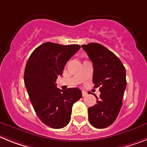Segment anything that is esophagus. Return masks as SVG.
<instances>
[{
    "label": "esophagus",
    "mask_w": 147,
    "mask_h": 147,
    "mask_svg": "<svg viewBox=\"0 0 147 147\" xmlns=\"http://www.w3.org/2000/svg\"><path fill=\"white\" fill-rule=\"evenodd\" d=\"M87 95V92H85V91H82V95L83 96H86V95Z\"/></svg>",
    "instance_id": "1"
}]
</instances>
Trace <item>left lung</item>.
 <instances>
[{"label":"left lung","instance_id":"8db88e82","mask_svg":"<svg viewBox=\"0 0 147 147\" xmlns=\"http://www.w3.org/2000/svg\"><path fill=\"white\" fill-rule=\"evenodd\" d=\"M93 64L94 87L100 86V98L88 109L89 123L98 129L110 126L118 117L127 86L126 69L121 60L101 44L82 45Z\"/></svg>","mask_w":147,"mask_h":147}]
</instances>
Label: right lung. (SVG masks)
Returning <instances> with one entry per match:
<instances>
[{"label": "right lung", "mask_w": 147, "mask_h": 147, "mask_svg": "<svg viewBox=\"0 0 147 147\" xmlns=\"http://www.w3.org/2000/svg\"><path fill=\"white\" fill-rule=\"evenodd\" d=\"M80 48L78 44L47 42L33 51L26 63L24 84L29 98L38 118L51 128L66 127L71 119L72 106L82 97L78 88L63 91L55 84L66 62Z\"/></svg>", "instance_id": "right-lung-1"}]
</instances>
